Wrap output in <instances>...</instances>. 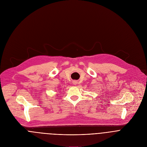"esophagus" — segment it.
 I'll return each instance as SVG.
<instances>
[{
  "instance_id": "1",
  "label": "esophagus",
  "mask_w": 147,
  "mask_h": 147,
  "mask_svg": "<svg viewBox=\"0 0 147 147\" xmlns=\"http://www.w3.org/2000/svg\"><path fill=\"white\" fill-rule=\"evenodd\" d=\"M77 83H78V82H77V81L74 80V81H73V84H74V85H77Z\"/></svg>"
}]
</instances>
